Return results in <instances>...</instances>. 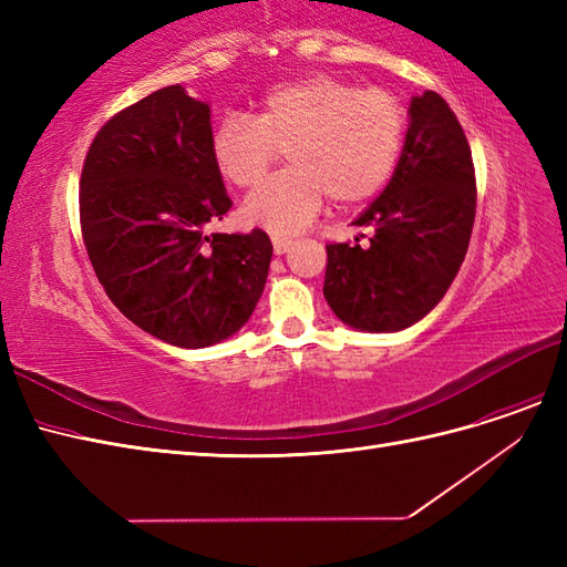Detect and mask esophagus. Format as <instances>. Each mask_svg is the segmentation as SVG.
I'll use <instances>...</instances> for the list:
<instances>
[{"label": "esophagus", "mask_w": 567, "mask_h": 567, "mask_svg": "<svg viewBox=\"0 0 567 567\" xmlns=\"http://www.w3.org/2000/svg\"><path fill=\"white\" fill-rule=\"evenodd\" d=\"M271 246H274V252L284 255V252H288L290 246H293V241H290V238H286V236H271Z\"/></svg>", "instance_id": "esophagus-1"}]
</instances>
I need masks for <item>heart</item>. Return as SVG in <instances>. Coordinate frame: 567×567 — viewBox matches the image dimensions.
Masks as SVG:
<instances>
[{
    "label": "heart",
    "instance_id": "heart-1",
    "mask_svg": "<svg viewBox=\"0 0 567 567\" xmlns=\"http://www.w3.org/2000/svg\"><path fill=\"white\" fill-rule=\"evenodd\" d=\"M404 144L406 111L398 96L333 75L274 84L250 117L227 113L208 140L219 177L238 188L255 186L286 151L290 167L244 205L250 221L279 234L305 229L329 196L338 205L379 196L398 173Z\"/></svg>",
    "mask_w": 567,
    "mask_h": 567
}]
</instances>
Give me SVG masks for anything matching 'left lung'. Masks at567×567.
I'll use <instances>...</instances> for the list:
<instances>
[{
  "label": "left lung",
  "instance_id": "left-lung-1",
  "mask_svg": "<svg viewBox=\"0 0 567 567\" xmlns=\"http://www.w3.org/2000/svg\"><path fill=\"white\" fill-rule=\"evenodd\" d=\"M398 173L352 225L369 246H326L323 298L359 331L390 333L444 298L466 257L475 221V167L458 117L437 92L411 101Z\"/></svg>",
  "mask_w": 567,
  "mask_h": 567
}]
</instances>
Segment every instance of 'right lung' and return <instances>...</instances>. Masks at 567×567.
<instances>
[{
	"instance_id": "right-lung-1",
	"label": "right lung",
	"mask_w": 567,
	"mask_h": 567,
	"mask_svg": "<svg viewBox=\"0 0 567 567\" xmlns=\"http://www.w3.org/2000/svg\"><path fill=\"white\" fill-rule=\"evenodd\" d=\"M210 130V106L169 84L96 132L80 177L99 284L132 323L177 348H208L241 329L271 260L262 229L205 231L231 208Z\"/></svg>"
}]
</instances>
